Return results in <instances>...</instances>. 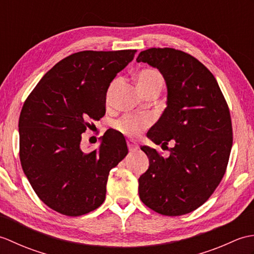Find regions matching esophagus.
<instances>
[{"instance_id":"obj_1","label":"esophagus","mask_w":254,"mask_h":254,"mask_svg":"<svg viewBox=\"0 0 254 254\" xmlns=\"http://www.w3.org/2000/svg\"><path fill=\"white\" fill-rule=\"evenodd\" d=\"M127 148H128V150H130V152H136V150L138 149L137 144L135 142L131 141V139H127Z\"/></svg>"}]
</instances>
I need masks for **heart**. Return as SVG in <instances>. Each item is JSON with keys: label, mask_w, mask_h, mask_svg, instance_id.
Instances as JSON below:
<instances>
[{"label": "heart", "mask_w": 254, "mask_h": 254, "mask_svg": "<svg viewBox=\"0 0 254 254\" xmlns=\"http://www.w3.org/2000/svg\"><path fill=\"white\" fill-rule=\"evenodd\" d=\"M136 79L138 87L144 95L153 93V91L160 93L164 87V77L157 68L146 67L141 69L136 74ZM118 83L119 79H115L111 83L107 93V101L110 100V95ZM150 123H152V118L147 115H127L113 122V127L124 135L136 136L145 128H147Z\"/></svg>", "instance_id": "1"}]
</instances>
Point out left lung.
<instances>
[{"label": "left lung", "instance_id": "8db88e82", "mask_svg": "<svg viewBox=\"0 0 254 254\" xmlns=\"http://www.w3.org/2000/svg\"><path fill=\"white\" fill-rule=\"evenodd\" d=\"M137 62L159 69L167 84V108L147 132L155 144L168 145L169 157L148 146L149 167L138 179L147 207L166 216L191 213L207 201L227 169L233 127L216 78L197 59L172 48H150Z\"/></svg>", "mask_w": 254, "mask_h": 254}]
</instances>
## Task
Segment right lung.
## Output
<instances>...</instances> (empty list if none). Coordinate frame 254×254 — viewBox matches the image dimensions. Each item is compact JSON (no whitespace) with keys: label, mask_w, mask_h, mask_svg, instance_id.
Listing matches in <instances>:
<instances>
[{"label":"right lung","mask_w":254,"mask_h":254,"mask_svg":"<svg viewBox=\"0 0 254 254\" xmlns=\"http://www.w3.org/2000/svg\"><path fill=\"white\" fill-rule=\"evenodd\" d=\"M136 50L80 51L48 71L19 116V158L34 191L66 216L98 208L110 170L127 155L123 135L108 130L98 149L84 152L82 133L106 113L112 79Z\"/></svg>","instance_id":"right-lung-1"}]
</instances>
